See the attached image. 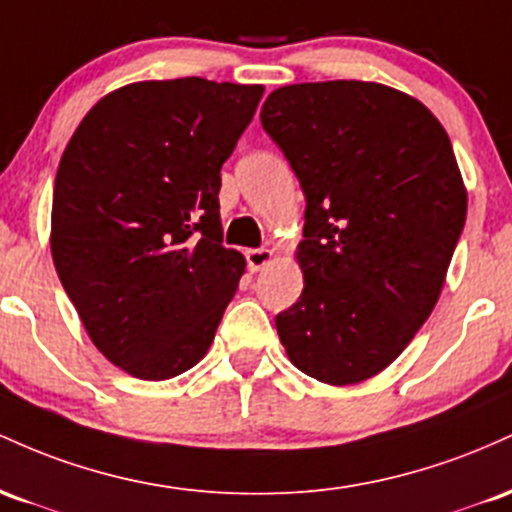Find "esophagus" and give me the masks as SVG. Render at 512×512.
Segmentation results:
<instances>
[{
	"label": "esophagus",
	"instance_id": "34e87169",
	"mask_svg": "<svg viewBox=\"0 0 512 512\" xmlns=\"http://www.w3.org/2000/svg\"><path fill=\"white\" fill-rule=\"evenodd\" d=\"M273 249H249L246 251V263H249V268L254 273H258V271H263V268L266 266H271L273 263Z\"/></svg>",
	"mask_w": 512,
	"mask_h": 512
}]
</instances>
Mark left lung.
<instances>
[{
    "mask_svg": "<svg viewBox=\"0 0 512 512\" xmlns=\"http://www.w3.org/2000/svg\"><path fill=\"white\" fill-rule=\"evenodd\" d=\"M261 123L307 198L280 343L314 380H370L430 317L467 220L450 137L418 99L358 79L280 86Z\"/></svg>",
    "mask_w": 512,
    "mask_h": 512,
    "instance_id": "obj_1",
    "label": "left lung"
}]
</instances>
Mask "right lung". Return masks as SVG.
Masks as SVG:
<instances>
[{
  "mask_svg": "<svg viewBox=\"0 0 512 512\" xmlns=\"http://www.w3.org/2000/svg\"><path fill=\"white\" fill-rule=\"evenodd\" d=\"M261 84L135 82L86 113L55 176L50 251L94 346L137 380L208 353L246 261L222 246L220 169Z\"/></svg>",
  "mask_w": 512,
  "mask_h": 512,
  "instance_id": "add662e5",
  "label": "right lung"
}]
</instances>
